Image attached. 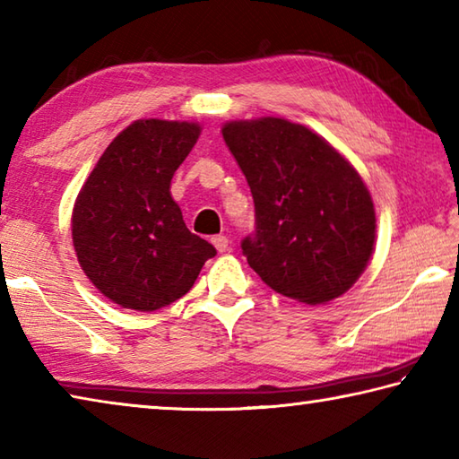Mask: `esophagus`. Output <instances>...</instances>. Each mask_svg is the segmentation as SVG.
<instances>
[{
	"mask_svg": "<svg viewBox=\"0 0 459 459\" xmlns=\"http://www.w3.org/2000/svg\"><path fill=\"white\" fill-rule=\"evenodd\" d=\"M211 240H212V245H214V248L219 253H227L229 251V238L224 237V235H216Z\"/></svg>",
	"mask_w": 459,
	"mask_h": 459,
	"instance_id": "esophagus-1",
	"label": "esophagus"
}]
</instances>
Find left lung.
Masks as SVG:
<instances>
[{
    "label": "left lung",
    "mask_w": 459,
    "mask_h": 459,
    "mask_svg": "<svg viewBox=\"0 0 459 459\" xmlns=\"http://www.w3.org/2000/svg\"><path fill=\"white\" fill-rule=\"evenodd\" d=\"M222 139L255 200L257 229L243 240L251 269L299 304L344 295L377 240L375 204L356 168L316 131L283 117L229 121Z\"/></svg>",
    "instance_id": "8db88e82"
}]
</instances>
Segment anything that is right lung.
<instances>
[{
	"instance_id": "right-lung-1",
	"label": "right lung",
	"mask_w": 459,
	"mask_h": 459,
	"mask_svg": "<svg viewBox=\"0 0 459 459\" xmlns=\"http://www.w3.org/2000/svg\"><path fill=\"white\" fill-rule=\"evenodd\" d=\"M196 121L137 119L107 145L73 208V245L91 283L126 309L180 299L216 248L186 229L172 178L196 145Z\"/></svg>"
}]
</instances>
